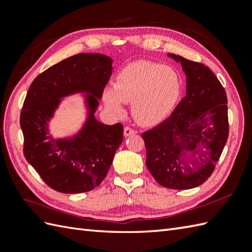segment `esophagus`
I'll return each instance as SVG.
<instances>
[{
    "label": "esophagus",
    "instance_id": "esophagus-1",
    "mask_svg": "<svg viewBox=\"0 0 252 252\" xmlns=\"http://www.w3.org/2000/svg\"><path fill=\"white\" fill-rule=\"evenodd\" d=\"M123 134H125V136H130L133 134H136V131L130 126H126L125 131H123Z\"/></svg>",
    "mask_w": 252,
    "mask_h": 252
}]
</instances>
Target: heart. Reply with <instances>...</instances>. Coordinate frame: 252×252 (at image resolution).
<instances>
[{
    "mask_svg": "<svg viewBox=\"0 0 252 252\" xmlns=\"http://www.w3.org/2000/svg\"><path fill=\"white\" fill-rule=\"evenodd\" d=\"M182 79L173 67L138 61L118 72L111 90L104 93L107 108L117 115L123 112L122 103H132L137 122L153 126L165 119L178 104Z\"/></svg>",
    "mask_w": 252,
    "mask_h": 252,
    "instance_id": "1",
    "label": "heart"
}]
</instances>
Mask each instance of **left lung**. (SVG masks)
I'll use <instances>...</instances> for the list:
<instances>
[{"instance_id": "8db88e82", "label": "left lung", "mask_w": 252, "mask_h": 252, "mask_svg": "<svg viewBox=\"0 0 252 252\" xmlns=\"http://www.w3.org/2000/svg\"><path fill=\"white\" fill-rule=\"evenodd\" d=\"M168 56L180 63L186 74V96L168 119L142 134L146 165L161 186L190 189L210 178L225 146L227 97L207 66Z\"/></svg>"}]
</instances>
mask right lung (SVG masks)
Returning <instances> with one entry per match:
<instances>
[{"mask_svg": "<svg viewBox=\"0 0 252 252\" xmlns=\"http://www.w3.org/2000/svg\"><path fill=\"white\" fill-rule=\"evenodd\" d=\"M112 72V60L97 53H80L46 69L31 83L20 114L24 155L45 183L63 194L98 186L123 141L121 123L107 126L94 116ZM85 93L88 118L71 138L48 135V122L61 98Z\"/></svg>", "mask_w": 252, "mask_h": 252, "instance_id": "add662e5", "label": "right lung"}]
</instances>
